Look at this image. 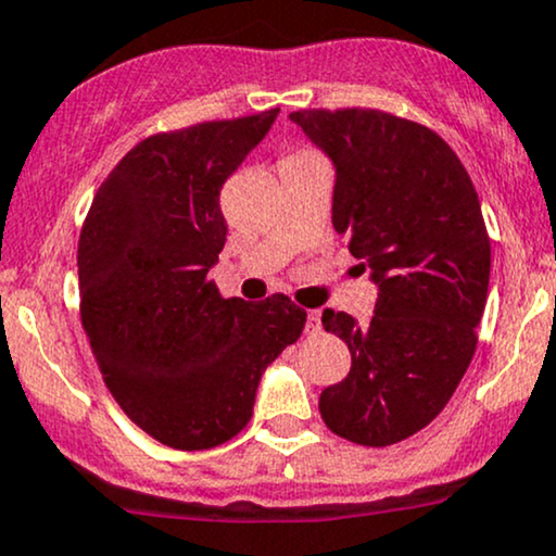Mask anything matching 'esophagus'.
Listing matches in <instances>:
<instances>
[{"label": "esophagus", "instance_id": "obj_1", "mask_svg": "<svg viewBox=\"0 0 556 556\" xmlns=\"http://www.w3.org/2000/svg\"><path fill=\"white\" fill-rule=\"evenodd\" d=\"M319 330H323V312L319 309L306 312V332H309V336H317Z\"/></svg>", "mask_w": 556, "mask_h": 556}]
</instances>
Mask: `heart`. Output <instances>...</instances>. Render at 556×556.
Wrapping results in <instances>:
<instances>
[{
  "label": "heart",
  "instance_id": "obj_1",
  "mask_svg": "<svg viewBox=\"0 0 556 556\" xmlns=\"http://www.w3.org/2000/svg\"><path fill=\"white\" fill-rule=\"evenodd\" d=\"M299 155H302V153H299Z\"/></svg>",
  "mask_w": 556,
  "mask_h": 556
}]
</instances>
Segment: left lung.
I'll return each instance as SVG.
<instances>
[{
    "mask_svg": "<svg viewBox=\"0 0 556 556\" xmlns=\"http://www.w3.org/2000/svg\"><path fill=\"white\" fill-rule=\"evenodd\" d=\"M336 168L332 226L377 286L358 325L325 309L351 371L319 395L330 432L388 447L447 406L476 351L492 247L471 176L421 124L377 109L289 114Z\"/></svg>",
    "mask_w": 556,
    "mask_h": 556,
    "instance_id": "obj_1",
    "label": "left lung"
}]
</instances>
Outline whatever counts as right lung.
<instances>
[{"mask_svg":"<svg viewBox=\"0 0 556 556\" xmlns=\"http://www.w3.org/2000/svg\"><path fill=\"white\" fill-rule=\"evenodd\" d=\"M280 109L137 142L96 192L77 247L80 317L103 380L142 432L207 450L252 419L267 364L302 336L283 293L224 299L220 189Z\"/></svg>","mask_w":556,"mask_h":556,"instance_id":"obj_1","label":"right lung"}]
</instances>
